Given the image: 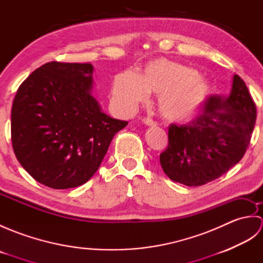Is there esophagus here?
<instances>
[{"mask_svg":"<svg viewBox=\"0 0 263 263\" xmlns=\"http://www.w3.org/2000/svg\"><path fill=\"white\" fill-rule=\"evenodd\" d=\"M142 122L148 126H155L156 125V122L153 119H150V117H144Z\"/></svg>","mask_w":263,"mask_h":263,"instance_id":"obj_1","label":"esophagus"}]
</instances>
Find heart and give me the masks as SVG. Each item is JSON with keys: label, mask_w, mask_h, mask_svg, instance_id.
Masks as SVG:
<instances>
[{"label": "heart", "mask_w": 263, "mask_h": 263, "mask_svg": "<svg viewBox=\"0 0 263 263\" xmlns=\"http://www.w3.org/2000/svg\"><path fill=\"white\" fill-rule=\"evenodd\" d=\"M147 92L158 95V109L164 119L187 123L202 111L210 86L192 68L157 60L149 63L140 77L128 71L117 74L111 87L114 102L126 109L143 102Z\"/></svg>", "instance_id": "b5f03b06"}]
</instances>
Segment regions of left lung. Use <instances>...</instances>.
<instances>
[{"mask_svg":"<svg viewBox=\"0 0 263 263\" xmlns=\"http://www.w3.org/2000/svg\"><path fill=\"white\" fill-rule=\"evenodd\" d=\"M255 120V103L235 74L228 96H210L197 119L168 126V146L159 157L165 174L186 186L224 175L247 153Z\"/></svg>","mask_w":263,"mask_h":263,"instance_id":"obj_1","label":"left lung"}]
</instances>
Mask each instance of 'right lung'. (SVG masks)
<instances>
[{"label":"right lung","mask_w":263,"mask_h":263,"mask_svg":"<svg viewBox=\"0 0 263 263\" xmlns=\"http://www.w3.org/2000/svg\"><path fill=\"white\" fill-rule=\"evenodd\" d=\"M89 63L53 61L21 83L11 110V141L29 175L52 189L82 185L102 164L126 121L111 119L91 96Z\"/></svg>","instance_id":"right-lung-1"}]
</instances>
